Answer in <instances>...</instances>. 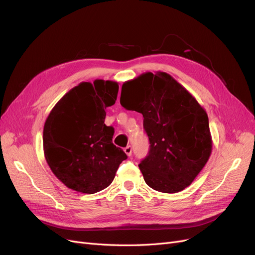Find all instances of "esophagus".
<instances>
[{
	"label": "esophagus",
	"instance_id": "34e87169",
	"mask_svg": "<svg viewBox=\"0 0 255 255\" xmlns=\"http://www.w3.org/2000/svg\"><path fill=\"white\" fill-rule=\"evenodd\" d=\"M124 152H125L128 156H130L131 153H132V148H131V146H127V147L124 149Z\"/></svg>",
	"mask_w": 255,
	"mask_h": 255
}]
</instances>
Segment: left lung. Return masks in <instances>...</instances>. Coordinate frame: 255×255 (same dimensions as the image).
<instances>
[{
	"label": "left lung",
	"mask_w": 255,
	"mask_h": 255,
	"mask_svg": "<svg viewBox=\"0 0 255 255\" xmlns=\"http://www.w3.org/2000/svg\"><path fill=\"white\" fill-rule=\"evenodd\" d=\"M121 105L143 115L149 154L138 165L146 184L163 193L190 186L211 155L206 110L163 71L145 72L122 86Z\"/></svg>",
	"instance_id": "1"
}]
</instances>
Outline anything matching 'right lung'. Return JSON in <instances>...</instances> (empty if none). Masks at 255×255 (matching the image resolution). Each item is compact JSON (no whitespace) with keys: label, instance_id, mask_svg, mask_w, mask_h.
I'll return each mask as SVG.
<instances>
[{"label":"right lung","instance_id":"obj_1","mask_svg":"<svg viewBox=\"0 0 255 255\" xmlns=\"http://www.w3.org/2000/svg\"><path fill=\"white\" fill-rule=\"evenodd\" d=\"M119 84L82 82L55 104L43 131L46 162L69 189L93 194L113 181L126 153L112 143L105 109L116 103Z\"/></svg>","mask_w":255,"mask_h":255}]
</instances>
